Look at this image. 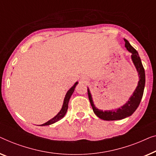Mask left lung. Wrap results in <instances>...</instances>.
<instances>
[{
    "instance_id": "8db88e82",
    "label": "left lung",
    "mask_w": 156,
    "mask_h": 156,
    "mask_svg": "<svg viewBox=\"0 0 156 156\" xmlns=\"http://www.w3.org/2000/svg\"><path fill=\"white\" fill-rule=\"evenodd\" d=\"M125 41V47L126 49L131 53V60L133 61V65L136 69V71L139 76V80L138 82V85L136 87L135 90L133 91L132 95L129 98V100L125 104L119 108L115 109H111V110H105L98 109L94 104L92 95L90 92V90L87 87V93H88L89 100L90 102L91 106L93 107L94 113L100 118L101 119L106 120V121H114V120H120L124 118H126L132 115L136 111L137 107L141 102V98L143 97L145 81H146V77H145V71L143 65H142L141 60L139 56V54L136 50L130 44L128 40L124 39Z\"/></svg>"
}]
</instances>
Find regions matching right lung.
Masks as SVG:
<instances>
[{
    "label": "right lung",
    "instance_id": "right-lung-1",
    "mask_svg": "<svg viewBox=\"0 0 156 156\" xmlns=\"http://www.w3.org/2000/svg\"><path fill=\"white\" fill-rule=\"evenodd\" d=\"M78 82H76L75 84H74L73 86H72L71 88H70L68 92L66 94V96L64 98V100H63V105H62V107H61V110L59 111V112L57 114V115L55 116V117L52 118L49 121L47 122L44 124H41V125H39V126H49V125H51L52 124H54V123H55L56 122L59 121V120L62 119V118L64 117L66 113L67 112V109H68V107H69V100L70 98H71L72 94L73 93L74 90H75V87H76V85H78Z\"/></svg>",
    "mask_w": 156,
    "mask_h": 156
}]
</instances>
